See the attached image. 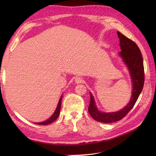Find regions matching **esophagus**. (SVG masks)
<instances>
[{
    "instance_id": "34e87169",
    "label": "esophagus",
    "mask_w": 156,
    "mask_h": 156,
    "mask_svg": "<svg viewBox=\"0 0 156 156\" xmlns=\"http://www.w3.org/2000/svg\"><path fill=\"white\" fill-rule=\"evenodd\" d=\"M84 82V80L82 78H80V77H76L75 78V82H76V83L80 84V83H82V82Z\"/></svg>"
}]
</instances>
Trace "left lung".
I'll use <instances>...</instances> for the list:
<instances>
[{
  "mask_svg": "<svg viewBox=\"0 0 156 156\" xmlns=\"http://www.w3.org/2000/svg\"><path fill=\"white\" fill-rule=\"evenodd\" d=\"M121 51L119 54L127 64L130 72L133 82V91L130 102L122 110L115 112H102L99 111L95 105V102L90 94V101L88 112L94 120L101 122H112L121 120L133 107L139 96L143 89L145 78L144 67L142 54L140 48L135 43L121 33L117 31Z\"/></svg>",
  "mask_w": 156,
  "mask_h": 156,
  "instance_id": "8db88e82",
  "label": "left lung"
}]
</instances>
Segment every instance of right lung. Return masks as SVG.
<instances>
[{"mask_svg":"<svg viewBox=\"0 0 156 156\" xmlns=\"http://www.w3.org/2000/svg\"><path fill=\"white\" fill-rule=\"evenodd\" d=\"M62 97H61L60 99H59V102H58V107L56 108L55 111L54 112V113L52 115L51 117L48 119L47 121H45L44 122H36L35 124H37V125H48V124H50L52 122H54L56 120V119L58 117L59 114V112H60V108H61V104H62Z\"/></svg>","mask_w":156,"mask_h":156,"instance_id":"1","label":"right lung"}]
</instances>
